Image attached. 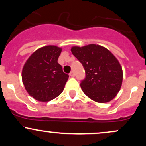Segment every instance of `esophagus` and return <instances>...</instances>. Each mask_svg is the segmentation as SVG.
Instances as JSON below:
<instances>
[{"label":"esophagus","mask_w":146,"mask_h":146,"mask_svg":"<svg viewBox=\"0 0 146 146\" xmlns=\"http://www.w3.org/2000/svg\"><path fill=\"white\" fill-rule=\"evenodd\" d=\"M69 75L71 77H72V78H74L75 77V73H74V71H71V73H69Z\"/></svg>","instance_id":"obj_1"}]
</instances>
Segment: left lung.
Returning a JSON list of instances; mask_svg holds the SVG:
<instances>
[{
    "mask_svg": "<svg viewBox=\"0 0 146 146\" xmlns=\"http://www.w3.org/2000/svg\"><path fill=\"white\" fill-rule=\"evenodd\" d=\"M73 55L82 64L86 77L80 86L85 95L99 103L110 102L119 91L122 68L109 50L97 44L71 48Z\"/></svg>",
    "mask_w": 146,
    "mask_h": 146,
    "instance_id": "1",
    "label": "left lung"
}]
</instances>
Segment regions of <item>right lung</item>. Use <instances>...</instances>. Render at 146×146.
Wrapping results in <instances>:
<instances>
[{
	"label": "right lung",
	"mask_w": 146,
	"mask_h": 146,
	"mask_svg": "<svg viewBox=\"0 0 146 146\" xmlns=\"http://www.w3.org/2000/svg\"><path fill=\"white\" fill-rule=\"evenodd\" d=\"M62 48L48 45L38 48L28 58L22 71V80L30 96L48 102L63 91L68 75L58 62Z\"/></svg>",
	"instance_id": "right-lung-1"
}]
</instances>
